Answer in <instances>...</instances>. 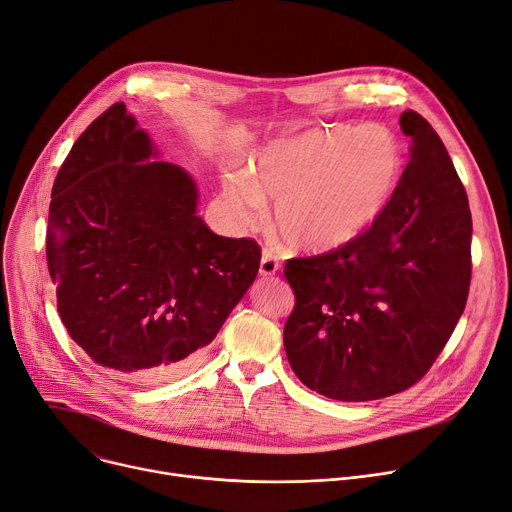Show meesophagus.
<instances>
[{
	"instance_id": "obj_1",
	"label": "esophagus",
	"mask_w": 512,
	"mask_h": 512,
	"mask_svg": "<svg viewBox=\"0 0 512 512\" xmlns=\"http://www.w3.org/2000/svg\"><path fill=\"white\" fill-rule=\"evenodd\" d=\"M278 270H280V263H278V259H276L270 251L263 249L261 263H259V274H261L263 278H270V276H276V274H278Z\"/></svg>"
}]
</instances>
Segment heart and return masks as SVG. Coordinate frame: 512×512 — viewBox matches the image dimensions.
Segmentation results:
<instances>
[{
    "mask_svg": "<svg viewBox=\"0 0 512 512\" xmlns=\"http://www.w3.org/2000/svg\"><path fill=\"white\" fill-rule=\"evenodd\" d=\"M407 155L382 124L313 128L263 147L247 174L222 186V205L236 226L261 220L272 199V224L305 255L351 247L394 203Z\"/></svg>",
    "mask_w": 512,
    "mask_h": 512,
    "instance_id": "b5f03b06",
    "label": "heart"
}]
</instances>
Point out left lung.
I'll list each match as a JSON object with an SVG mask.
<instances>
[{
	"label": "left lung",
	"mask_w": 512,
	"mask_h": 512,
	"mask_svg": "<svg viewBox=\"0 0 512 512\" xmlns=\"http://www.w3.org/2000/svg\"><path fill=\"white\" fill-rule=\"evenodd\" d=\"M400 191L351 247L290 259L294 309L284 326L297 378L334 400H378L417 384L465 311L471 211L438 132L417 112Z\"/></svg>",
	"instance_id": "1"
}]
</instances>
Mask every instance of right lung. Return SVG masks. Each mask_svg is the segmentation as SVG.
I'll list each match as a JSON object with an SVG mask.
<instances>
[{"label": "right lung", "mask_w": 512, "mask_h": 512, "mask_svg": "<svg viewBox=\"0 0 512 512\" xmlns=\"http://www.w3.org/2000/svg\"><path fill=\"white\" fill-rule=\"evenodd\" d=\"M155 157L149 134L114 103L62 164L45 238L70 338L137 384L197 361L261 259L255 240L213 234L197 215L191 174Z\"/></svg>", "instance_id": "obj_1"}]
</instances>
